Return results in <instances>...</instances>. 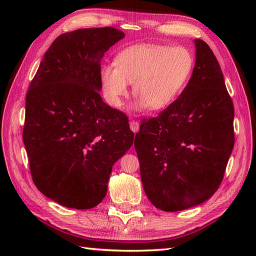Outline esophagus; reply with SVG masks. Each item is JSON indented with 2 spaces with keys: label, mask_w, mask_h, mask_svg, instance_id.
<instances>
[{
  "label": "esophagus",
  "mask_w": 256,
  "mask_h": 256,
  "mask_svg": "<svg viewBox=\"0 0 256 256\" xmlns=\"http://www.w3.org/2000/svg\"><path fill=\"white\" fill-rule=\"evenodd\" d=\"M130 128H131V130L134 133H136L140 130V123L138 121H131L130 122Z\"/></svg>",
  "instance_id": "esophagus-1"
}]
</instances>
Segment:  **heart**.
Returning a JSON list of instances; mask_svg holds the SVG:
<instances>
[{
    "label": "heart",
    "mask_w": 256,
    "mask_h": 256,
    "mask_svg": "<svg viewBox=\"0 0 256 256\" xmlns=\"http://www.w3.org/2000/svg\"><path fill=\"white\" fill-rule=\"evenodd\" d=\"M114 64L100 70L104 96L114 106H121L133 84L138 96L136 108L146 106L158 111L170 106L192 77L194 58L184 46L140 44L125 48L118 54Z\"/></svg>",
    "instance_id": "1"
}]
</instances>
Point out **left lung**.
<instances>
[{
    "instance_id": "obj_1",
    "label": "left lung",
    "mask_w": 256,
    "mask_h": 256,
    "mask_svg": "<svg viewBox=\"0 0 256 256\" xmlns=\"http://www.w3.org/2000/svg\"><path fill=\"white\" fill-rule=\"evenodd\" d=\"M196 64L182 94L135 135L145 194L175 212L208 200L224 179L234 146V108L224 74L206 42L194 40Z\"/></svg>"
}]
</instances>
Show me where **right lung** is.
I'll return each mask as SVG.
<instances>
[{"mask_svg":"<svg viewBox=\"0 0 256 256\" xmlns=\"http://www.w3.org/2000/svg\"><path fill=\"white\" fill-rule=\"evenodd\" d=\"M124 36L113 27L62 34L27 91L23 140L32 182L67 208L99 204L112 166L133 144L128 116L99 94L101 59Z\"/></svg>","mask_w":256,"mask_h":256,"instance_id":"1","label":"right lung"}]
</instances>
